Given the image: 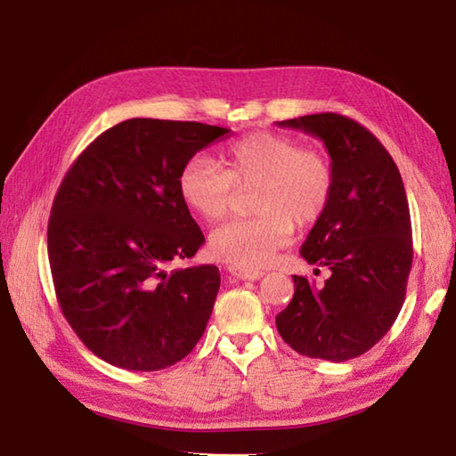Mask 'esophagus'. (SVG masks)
<instances>
[{"label": "esophagus", "mask_w": 456, "mask_h": 456, "mask_svg": "<svg viewBox=\"0 0 456 456\" xmlns=\"http://www.w3.org/2000/svg\"><path fill=\"white\" fill-rule=\"evenodd\" d=\"M228 273L241 281H256V280H259V277H264V272H259V269H241L236 265H230Z\"/></svg>", "instance_id": "esophagus-1"}]
</instances>
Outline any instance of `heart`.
Here are the masks:
<instances>
[{
    "mask_svg": "<svg viewBox=\"0 0 456 456\" xmlns=\"http://www.w3.org/2000/svg\"><path fill=\"white\" fill-rule=\"evenodd\" d=\"M226 169L208 157H189L179 171L176 187L181 200L208 222L228 215L238 189L257 187L254 218H240L212 230L208 248L220 262L241 269L265 267L277 249L293 238L295 222L311 226L329 208L334 171L329 157L301 147L297 139L254 132L232 143Z\"/></svg>",
    "mask_w": 456,
    "mask_h": 456,
    "instance_id": "heart-1",
    "label": "heart"
}]
</instances>
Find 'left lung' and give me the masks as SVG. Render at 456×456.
<instances>
[{
    "mask_svg": "<svg viewBox=\"0 0 456 456\" xmlns=\"http://www.w3.org/2000/svg\"><path fill=\"white\" fill-rule=\"evenodd\" d=\"M277 126L319 137L334 171L329 208L301 246L305 262L329 267L330 277L317 287L293 275L295 295L275 317L277 330L303 356L356 358L392 329L405 299L413 240L402 175L376 135L346 116L327 111Z\"/></svg>",
    "mask_w": 456,
    "mask_h": 456,
    "instance_id": "left-lung-1",
    "label": "left lung"
}]
</instances>
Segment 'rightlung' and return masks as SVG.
Instances as JSON below:
<instances>
[{"mask_svg": "<svg viewBox=\"0 0 456 456\" xmlns=\"http://www.w3.org/2000/svg\"><path fill=\"white\" fill-rule=\"evenodd\" d=\"M228 134L132 118L96 137L62 179L46 232L54 291L77 337L108 364L163 370L204 334L220 272L169 267L204 244L176 179L189 157Z\"/></svg>", "mask_w": 456, "mask_h": 456, "instance_id": "obj_1", "label": "right lung"}]
</instances>
